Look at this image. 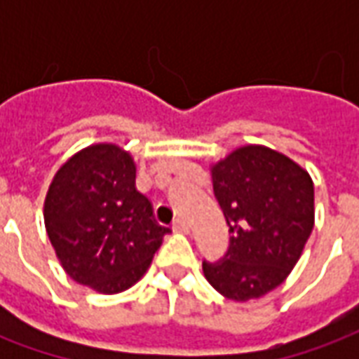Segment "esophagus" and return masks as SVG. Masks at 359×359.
Segmentation results:
<instances>
[{
	"instance_id": "esophagus-1",
	"label": "esophagus",
	"mask_w": 359,
	"mask_h": 359,
	"mask_svg": "<svg viewBox=\"0 0 359 359\" xmlns=\"http://www.w3.org/2000/svg\"><path fill=\"white\" fill-rule=\"evenodd\" d=\"M172 231H177V233H190V225H188L184 219H177L175 223H172Z\"/></svg>"
}]
</instances>
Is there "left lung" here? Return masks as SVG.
Listing matches in <instances>:
<instances>
[{
    "label": "left lung",
    "instance_id": "1",
    "mask_svg": "<svg viewBox=\"0 0 359 359\" xmlns=\"http://www.w3.org/2000/svg\"><path fill=\"white\" fill-rule=\"evenodd\" d=\"M211 179L231 241L203 275L229 300L259 298L290 275L311 234V177L275 149L244 146L213 165Z\"/></svg>",
    "mask_w": 359,
    "mask_h": 359
}]
</instances>
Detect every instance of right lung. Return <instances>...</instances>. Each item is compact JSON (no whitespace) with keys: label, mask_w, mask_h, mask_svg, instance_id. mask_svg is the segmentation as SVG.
Segmentation results:
<instances>
[{"label":"right lung","mask_w":359,"mask_h":359,"mask_svg":"<svg viewBox=\"0 0 359 359\" xmlns=\"http://www.w3.org/2000/svg\"><path fill=\"white\" fill-rule=\"evenodd\" d=\"M50 242L67 275L95 292L140 280L171 229L136 190V165L115 144L81 149L53 177L43 203Z\"/></svg>","instance_id":"right-lung-1"}]
</instances>
